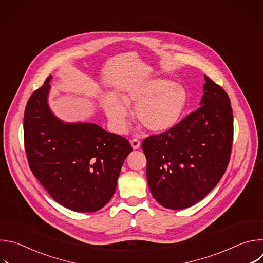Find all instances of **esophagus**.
I'll list each match as a JSON object with an SVG mask.
<instances>
[{
    "label": "esophagus",
    "mask_w": 263,
    "mask_h": 263,
    "mask_svg": "<svg viewBox=\"0 0 263 263\" xmlns=\"http://www.w3.org/2000/svg\"><path fill=\"white\" fill-rule=\"evenodd\" d=\"M131 145H132V147L134 148V149H137L139 146H140V141L138 140V139H131Z\"/></svg>",
    "instance_id": "1"
}]
</instances>
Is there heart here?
I'll list each match as a JSON object with an SVG mask.
<instances>
[{"mask_svg": "<svg viewBox=\"0 0 263 263\" xmlns=\"http://www.w3.org/2000/svg\"><path fill=\"white\" fill-rule=\"evenodd\" d=\"M187 103L186 89L166 79H151L136 85L122 96L114 93L103 100L105 114L116 132L127 128L128 108H134V118L153 133L168 131L181 119Z\"/></svg>", "mask_w": 263, "mask_h": 263, "instance_id": "b5f03b06", "label": "heart"}]
</instances>
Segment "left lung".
Segmentation results:
<instances>
[{
	"mask_svg": "<svg viewBox=\"0 0 263 263\" xmlns=\"http://www.w3.org/2000/svg\"><path fill=\"white\" fill-rule=\"evenodd\" d=\"M200 108L166 132L146 137V178L155 200L179 210L204 199L227 170L233 142L231 102L205 76Z\"/></svg>",
	"mask_w": 263,
	"mask_h": 263,
	"instance_id": "obj_1",
	"label": "left lung"
}]
</instances>
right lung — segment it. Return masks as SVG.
I'll list each match as a JSON object with an SVG mask.
<instances>
[{"instance_id":"add662e5","label":"right lung","mask_w":263,"mask_h":263,"mask_svg":"<svg viewBox=\"0 0 263 263\" xmlns=\"http://www.w3.org/2000/svg\"><path fill=\"white\" fill-rule=\"evenodd\" d=\"M49 76L29 98L24 140L29 166L50 196L77 212H95L114 196L129 141L92 123H64L48 104Z\"/></svg>"}]
</instances>
